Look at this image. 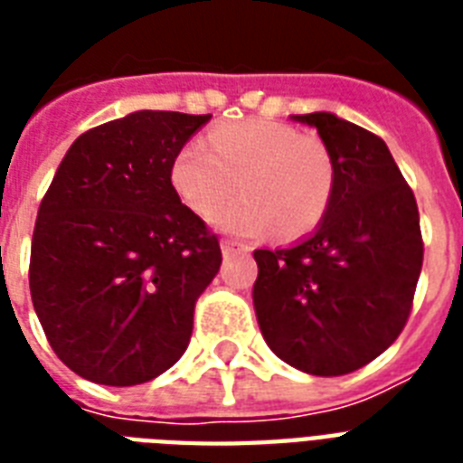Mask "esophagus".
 Listing matches in <instances>:
<instances>
[{"label": "esophagus", "mask_w": 463, "mask_h": 463, "mask_svg": "<svg viewBox=\"0 0 463 463\" xmlns=\"http://www.w3.org/2000/svg\"><path fill=\"white\" fill-rule=\"evenodd\" d=\"M221 250H223L225 260H231V257H238V254L247 252V247L235 242V240H223V242H221Z\"/></svg>", "instance_id": "1"}]
</instances>
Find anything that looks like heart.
<instances>
[{
    "instance_id": "b5f03b06",
    "label": "heart",
    "mask_w": 463,
    "mask_h": 463,
    "mask_svg": "<svg viewBox=\"0 0 463 463\" xmlns=\"http://www.w3.org/2000/svg\"><path fill=\"white\" fill-rule=\"evenodd\" d=\"M170 182L189 209L209 216L242 187L213 223L238 235H261L281 225L303 235L324 218L334 196L336 170L329 148L296 127L271 119L225 122L206 144L187 141L175 154Z\"/></svg>"
}]
</instances>
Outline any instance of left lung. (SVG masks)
Segmentation results:
<instances>
[{
  "instance_id": "left-lung-1",
  "label": "left lung",
  "mask_w": 463,
  "mask_h": 463,
  "mask_svg": "<svg viewBox=\"0 0 463 463\" xmlns=\"http://www.w3.org/2000/svg\"><path fill=\"white\" fill-rule=\"evenodd\" d=\"M329 148L336 182L317 231L254 250L252 298L269 348L307 374L338 377L394 344L413 307L423 235L413 189L377 134L331 112L293 115Z\"/></svg>"
}]
</instances>
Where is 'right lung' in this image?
Segmentation results:
<instances>
[{
    "label": "right lung",
    "mask_w": 463,
    "mask_h": 463,
    "mask_svg": "<svg viewBox=\"0 0 463 463\" xmlns=\"http://www.w3.org/2000/svg\"><path fill=\"white\" fill-rule=\"evenodd\" d=\"M211 115L139 110L71 144L43 196L31 298L57 358L83 380L132 387L187 351L221 245L170 182Z\"/></svg>",
    "instance_id": "1"
}]
</instances>
